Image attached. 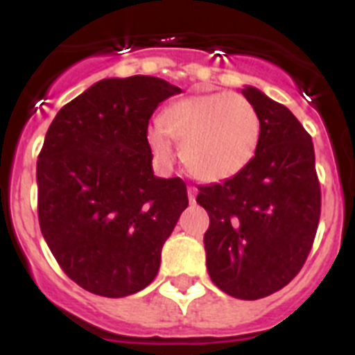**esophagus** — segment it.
Returning a JSON list of instances; mask_svg holds the SVG:
<instances>
[{"mask_svg":"<svg viewBox=\"0 0 355 355\" xmlns=\"http://www.w3.org/2000/svg\"><path fill=\"white\" fill-rule=\"evenodd\" d=\"M188 200H190V205H193L196 202V196H197V190L193 187H188Z\"/></svg>","mask_w":355,"mask_h":355,"instance_id":"obj_1","label":"esophagus"}]
</instances>
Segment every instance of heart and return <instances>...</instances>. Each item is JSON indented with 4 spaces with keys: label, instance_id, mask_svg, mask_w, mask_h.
<instances>
[{
    "label": "heart",
    "instance_id": "1",
    "mask_svg": "<svg viewBox=\"0 0 355 355\" xmlns=\"http://www.w3.org/2000/svg\"><path fill=\"white\" fill-rule=\"evenodd\" d=\"M261 122L258 110L240 94L209 92L181 97L163 110L162 122L146 131L150 153L163 167L178 156L174 139L193 178L216 183L236 175L258 149Z\"/></svg>",
    "mask_w": 355,
    "mask_h": 355
}]
</instances>
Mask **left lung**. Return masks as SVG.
Segmentation results:
<instances>
[{
  "mask_svg": "<svg viewBox=\"0 0 355 355\" xmlns=\"http://www.w3.org/2000/svg\"><path fill=\"white\" fill-rule=\"evenodd\" d=\"M241 94L258 110L256 155L236 175L199 187L208 211L206 266L231 297L258 300L286 286L313 247L320 220V183L311 137L290 110L261 90Z\"/></svg>",
  "mask_w": 355,
  "mask_h": 355,
  "instance_id": "8db88e82",
  "label": "left lung"
}]
</instances>
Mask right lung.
I'll use <instances>...</instances> for the list:
<instances>
[{"mask_svg": "<svg viewBox=\"0 0 355 355\" xmlns=\"http://www.w3.org/2000/svg\"><path fill=\"white\" fill-rule=\"evenodd\" d=\"M181 89L155 76L106 78L56 114L37 162L39 224L62 270L90 293L144 290L188 206L187 184L153 172L146 131Z\"/></svg>", "mask_w": 355, "mask_h": 355, "instance_id": "obj_1", "label": "right lung"}]
</instances>
